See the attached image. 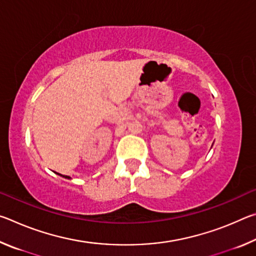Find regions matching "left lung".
<instances>
[{
	"label": "left lung",
	"instance_id": "left-lung-1",
	"mask_svg": "<svg viewBox=\"0 0 256 256\" xmlns=\"http://www.w3.org/2000/svg\"><path fill=\"white\" fill-rule=\"evenodd\" d=\"M211 148H212V146H211Z\"/></svg>",
	"mask_w": 256,
	"mask_h": 256
}]
</instances>
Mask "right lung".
Here are the masks:
<instances>
[{"instance_id": "right-lung-1", "label": "right lung", "mask_w": 256, "mask_h": 256, "mask_svg": "<svg viewBox=\"0 0 256 256\" xmlns=\"http://www.w3.org/2000/svg\"><path fill=\"white\" fill-rule=\"evenodd\" d=\"M55 174H58V176H60V177H64V178H66V180H71V177L70 176H66V175H62V174H58V172H54Z\"/></svg>"}]
</instances>
